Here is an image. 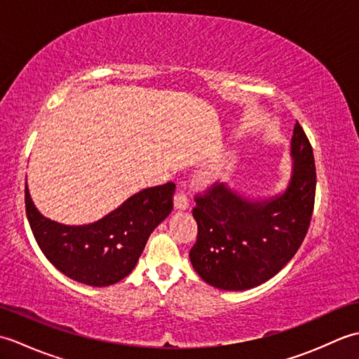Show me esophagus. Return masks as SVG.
Masks as SVG:
<instances>
[{
	"mask_svg": "<svg viewBox=\"0 0 359 359\" xmlns=\"http://www.w3.org/2000/svg\"><path fill=\"white\" fill-rule=\"evenodd\" d=\"M174 207L177 210H187L189 207V199L184 191H177L174 196Z\"/></svg>",
	"mask_w": 359,
	"mask_h": 359,
	"instance_id": "34e87169",
	"label": "esophagus"
}]
</instances>
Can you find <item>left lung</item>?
I'll use <instances>...</instances> for the list:
<instances>
[{"mask_svg":"<svg viewBox=\"0 0 359 359\" xmlns=\"http://www.w3.org/2000/svg\"><path fill=\"white\" fill-rule=\"evenodd\" d=\"M292 157L288 188L270 201L253 202L219 184L196 194L197 239L189 259L207 284L220 290L261 285L299 250L313 215L316 168L313 149L297 121Z\"/></svg>","mask_w":359,"mask_h":359,"instance_id":"1","label":"left lung"}]
</instances>
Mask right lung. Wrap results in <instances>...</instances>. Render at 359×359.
I'll return each instance as SVG.
<instances>
[{"mask_svg": "<svg viewBox=\"0 0 359 359\" xmlns=\"http://www.w3.org/2000/svg\"><path fill=\"white\" fill-rule=\"evenodd\" d=\"M26 215L34 238L49 262L67 278L106 287L134 270L154 228L170 215L175 185L147 188L90 225L69 226L43 217L25 189Z\"/></svg>", "mask_w": 359, "mask_h": 359, "instance_id": "obj_1", "label": "right lung"}]
</instances>
